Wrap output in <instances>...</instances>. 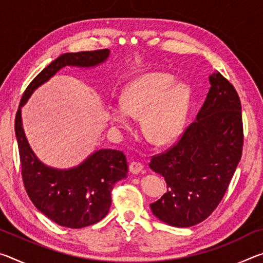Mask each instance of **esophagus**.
I'll return each mask as SVG.
<instances>
[{"label":"esophagus","instance_id":"1","mask_svg":"<svg viewBox=\"0 0 263 263\" xmlns=\"http://www.w3.org/2000/svg\"><path fill=\"white\" fill-rule=\"evenodd\" d=\"M128 168H130V172L132 173V174H139V173L142 171V168H144V166H142V163H140V162L132 161Z\"/></svg>","mask_w":263,"mask_h":263}]
</instances>
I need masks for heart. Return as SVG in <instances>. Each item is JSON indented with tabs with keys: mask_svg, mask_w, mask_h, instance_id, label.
<instances>
[{
	"mask_svg": "<svg viewBox=\"0 0 263 263\" xmlns=\"http://www.w3.org/2000/svg\"><path fill=\"white\" fill-rule=\"evenodd\" d=\"M190 90L166 73H147L127 84L121 102L108 105L111 125L130 128L131 116L141 117L142 133L155 145L175 141L184 130Z\"/></svg>",
	"mask_w": 263,
	"mask_h": 263,
	"instance_id": "heart-1",
	"label": "heart"
}]
</instances>
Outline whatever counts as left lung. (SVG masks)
<instances>
[{
	"instance_id": "8db88e82",
	"label": "left lung",
	"mask_w": 263,
	"mask_h": 263,
	"mask_svg": "<svg viewBox=\"0 0 263 263\" xmlns=\"http://www.w3.org/2000/svg\"><path fill=\"white\" fill-rule=\"evenodd\" d=\"M205 102L177 144L152 158L166 194L149 205L159 220L189 228L211 215L224 197L242 153L241 103L234 87L215 70Z\"/></svg>"
}]
</instances>
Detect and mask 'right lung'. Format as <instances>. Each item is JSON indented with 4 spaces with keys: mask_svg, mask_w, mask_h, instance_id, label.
Returning <instances> with one entry per match:
<instances>
[{
    "mask_svg": "<svg viewBox=\"0 0 263 263\" xmlns=\"http://www.w3.org/2000/svg\"><path fill=\"white\" fill-rule=\"evenodd\" d=\"M109 57L108 48L59 55L29 84L16 114L15 133L26 193L44 216L65 228H86L108 215L114 184L127 177L126 157L121 151L102 148L88 155L78 166L66 169L47 166L29 144L22 121V108L35 89L60 69L95 68Z\"/></svg>",
    "mask_w": 263,
    "mask_h": 263,
    "instance_id": "add662e5",
    "label": "right lung"
}]
</instances>
